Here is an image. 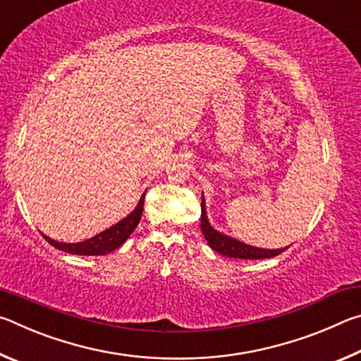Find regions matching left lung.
I'll return each mask as SVG.
<instances>
[{"label":"left lung","mask_w":361,"mask_h":361,"mask_svg":"<svg viewBox=\"0 0 361 361\" xmlns=\"http://www.w3.org/2000/svg\"><path fill=\"white\" fill-rule=\"evenodd\" d=\"M202 215H200V228H202L204 237L209 245L218 252L219 255L229 256V258H240V259H264V258H274L280 253H283L286 248H279V250H266V248H256V247H250L247 243H242L239 240L232 239V237H228L221 234L212 228L209 224V219H207V213H205V202H204V195H202Z\"/></svg>","instance_id":"1"}]
</instances>
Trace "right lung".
Returning <instances> with one entry per match:
<instances>
[{"mask_svg":"<svg viewBox=\"0 0 361 361\" xmlns=\"http://www.w3.org/2000/svg\"><path fill=\"white\" fill-rule=\"evenodd\" d=\"M143 205H145V194L143 197L140 199L137 209L133 210L129 216L122 219V221H119L118 224L111 226L109 229L100 232L99 235H95L89 240H84L79 243H63V242H56L49 239L47 235H42V237H44L52 247H56L57 250H62V252L71 253V255H81V256L106 255L109 252H113V250L119 248L122 243L129 239L132 232L135 231L137 224L140 223V219H142Z\"/></svg>","mask_w":361,"mask_h":361,"instance_id":"obj_1","label":"right lung"}]
</instances>
